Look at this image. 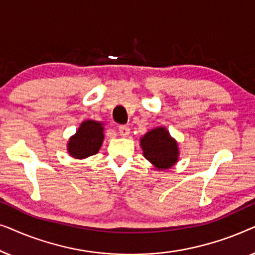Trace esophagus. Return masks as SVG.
I'll list each match as a JSON object with an SVG mask.
<instances>
[{
    "mask_svg": "<svg viewBox=\"0 0 255 255\" xmlns=\"http://www.w3.org/2000/svg\"><path fill=\"white\" fill-rule=\"evenodd\" d=\"M118 133H120L122 137H128V135L130 134V128L125 127V125H121V127L118 128Z\"/></svg>",
    "mask_w": 255,
    "mask_h": 255,
    "instance_id": "esophagus-1",
    "label": "esophagus"
}]
</instances>
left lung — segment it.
<instances>
[{
    "instance_id": "8db88e82",
    "label": "left lung",
    "mask_w": 255,
    "mask_h": 255,
    "mask_svg": "<svg viewBox=\"0 0 255 255\" xmlns=\"http://www.w3.org/2000/svg\"><path fill=\"white\" fill-rule=\"evenodd\" d=\"M142 154L156 170L172 168L179 161V144L165 127H156L140 138Z\"/></svg>"
}]
</instances>
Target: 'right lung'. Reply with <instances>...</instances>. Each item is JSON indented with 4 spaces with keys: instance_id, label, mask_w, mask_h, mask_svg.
<instances>
[{
    "instance_id": "add662e5",
    "label": "right lung",
    "mask_w": 255,
    "mask_h": 255,
    "mask_svg": "<svg viewBox=\"0 0 255 255\" xmlns=\"http://www.w3.org/2000/svg\"><path fill=\"white\" fill-rule=\"evenodd\" d=\"M104 140V124L102 122L83 121L67 142L68 154L74 159H87L100 151Z\"/></svg>"
}]
</instances>
